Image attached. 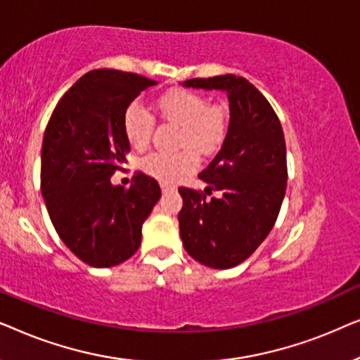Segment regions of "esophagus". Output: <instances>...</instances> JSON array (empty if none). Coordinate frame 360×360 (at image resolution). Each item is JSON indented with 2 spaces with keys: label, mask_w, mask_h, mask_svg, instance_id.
Instances as JSON below:
<instances>
[{
  "label": "esophagus",
  "mask_w": 360,
  "mask_h": 360,
  "mask_svg": "<svg viewBox=\"0 0 360 360\" xmlns=\"http://www.w3.org/2000/svg\"><path fill=\"white\" fill-rule=\"evenodd\" d=\"M160 188H162V191H164V193H169V191L175 190V186H172L169 184H160Z\"/></svg>",
  "instance_id": "esophagus-1"
}]
</instances>
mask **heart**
I'll use <instances>...</instances> for the list:
<instances>
[{
    "mask_svg": "<svg viewBox=\"0 0 360 360\" xmlns=\"http://www.w3.org/2000/svg\"><path fill=\"white\" fill-rule=\"evenodd\" d=\"M155 110L165 124L179 126L176 146L185 147L176 154L152 152L141 162L144 174L174 184L198 167V154H213L228 134V111L221 105H210L200 93L176 88L157 98ZM155 129L154 116L139 103H131L122 115L126 141L136 150L146 149Z\"/></svg>",
    "mask_w": 360,
    "mask_h": 360,
    "instance_id": "b5f03b06",
    "label": "heart"
}]
</instances>
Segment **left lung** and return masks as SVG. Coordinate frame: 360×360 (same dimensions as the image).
Returning a JSON list of instances; mask_svg holds the SVG:
<instances>
[{
  "instance_id": "8db88e82",
  "label": "left lung",
  "mask_w": 360,
  "mask_h": 360,
  "mask_svg": "<svg viewBox=\"0 0 360 360\" xmlns=\"http://www.w3.org/2000/svg\"><path fill=\"white\" fill-rule=\"evenodd\" d=\"M184 86L223 90L229 100V127L221 150L198 175L205 191H179L180 238L195 260L211 269L244 262L277 221L287 190V147L274 108L243 77L191 78ZM219 191L220 196L207 195Z\"/></svg>"
}]
</instances>
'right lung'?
<instances>
[{
    "mask_svg": "<svg viewBox=\"0 0 360 360\" xmlns=\"http://www.w3.org/2000/svg\"><path fill=\"white\" fill-rule=\"evenodd\" d=\"M155 83L129 72H88L60 98L44 132L41 191L49 216L63 244L91 267L134 255L160 198L159 184L144 174L127 190L111 184L129 152L122 115Z\"/></svg>",
    "mask_w": 360,
    "mask_h": 360,
    "instance_id": "obj_1",
    "label": "right lung"
}]
</instances>
